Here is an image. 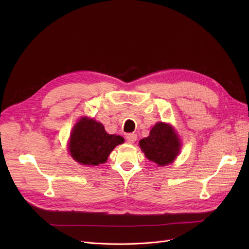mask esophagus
<instances>
[{
  "instance_id": "esophagus-1",
  "label": "esophagus",
  "mask_w": 249,
  "mask_h": 249,
  "mask_svg": "<svg viewBox=\"0 0 249 249\" xmlns=\"http://www.w3.org/2000/svg\"><path fill=\"white\" fill-rule=\"evenodd\" d=\"M126 139H127V141L129 143H134L136 141V139H137V135L134 134V133H128L126 135Z\"/></svg>"
}]
</instances>
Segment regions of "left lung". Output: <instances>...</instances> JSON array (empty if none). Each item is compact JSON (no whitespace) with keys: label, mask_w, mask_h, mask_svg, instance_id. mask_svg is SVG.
Here are the masks:
<instances>
[{"label":"left lung","mask_w":249,"mask_h":249,"mask_svg":"<svg viewBox=\"0 0 249 249\" xmlns=\"http://www.w3.org/2000/svg\"><path fill=\"white\" fill-rule=\"evenodd\" d=\"M139 145L146 158L159 165L173 162L180 149V142L173 127L162 122L155 124L149 136L141 139Z\"/></svg>","instance_id":"left-lung-1"}]
</instances>
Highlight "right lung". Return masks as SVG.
Segmentation results:
<instances>
[{"label":"right lung","instance_id":"obj_1","mask_svg":"<svg viewBox=\"0 0 249 249\" xmlns=\"http://www.w3.org/2000/svg\"><path fill=\"white\" fill-rule=\"evenodd\" d=\"M123 142V137L108 134L101 123L83 118L72 129L69 148L77 162L98 165L106 162L111 151Z\"/></svg>","mask_w":249,"mask_h":249}]
</instances>
